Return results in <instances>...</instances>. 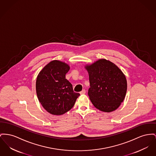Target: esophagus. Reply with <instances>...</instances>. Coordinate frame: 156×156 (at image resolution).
<instances>
[{
  "instance_id": "34e87169",
  "label": "esophagus",
  "mask_w": 156,
  "mask_h": 156,
  "mask_svg": "<svg viewBox=\"0 0 156 156\" xmlns=\"http://www.w3.org/2000/svg\"><path fill=\"white\" fill-rule=\"evenodd\" d=\"M85 92H86V91H85V90H83L81 91L80 92V94H81V95H83V94H85Z\"/></svg>"
}]
</instances>
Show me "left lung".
<instances>
[{"label": "left lung", "mask_w": 156, "mask_h": 156, "mask_svg": "<svg viewBox=\"0 0 156 156\" xmlns=\"http://www.w3.org/2000/svg\"><path fill=\"white\" fill-rule=\"evenodd\" d=\"M85 68L90 83L88 94L94 106L108 112L118 108L125 98L127 88L122 72L114 64L104 59Z\"/></svg>", "instance_id": "left-lung-1"}]
</instances>
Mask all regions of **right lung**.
Segmentation results:
<instances>
[{
  "label": "right lung",
  "instance_id": "add662e5",
  "mask_svg": "<svg viewBox=\"0 0 156 156\" xmlns=\"http://www.w3.org/2000/svg\"><path fill=\"white\" fill-rule=\"evenodd\" d=\"M69 66L59 61H52L42 69L37 77V96L43 107L51 114L62 115L74 105L79 93L73 91V85L65 75Z\"/></svg>",
  "mask_w": 156,
  "mask_h": 156
}]
</instances>
